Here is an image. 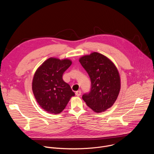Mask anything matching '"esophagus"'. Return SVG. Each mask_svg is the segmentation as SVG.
<instances>
[{
    "label": "esophagus",
    "mask_w": 154,
    "mask_h": 154,
    "mask_svg": "<svg viewBox=\"0 0 154 154\" xmlns=\"http://www.w3.org/2000/svg\"><path fill=\"white\" fill-rule=\"evenodd\" d=\"M75 95L77 96H80V95H81V91H76L75 92Z\"/></svg>",
    "instance_id": "1"
}]
</instances>
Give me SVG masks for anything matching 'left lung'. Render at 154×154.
Masks as SVG:
<instances>
[{
	"instance_id": "8db88e82",
	"label": "left lung",
	"mask_w": 154,
	"mask_h": 154,
	"mask_svg": "<svg viewBox=\"0 0 154 154\" xmlns=\"http://www.w3.org/2000/svg\"><path fill=\"white\" fill-rule=\"evenodd\" d=\"M79 62L88 74L91 91L83 100L96 113L103 112L115 102L121 89V79L115 64L98 52L82 57Z\"/></svg>"
}]
</instances>
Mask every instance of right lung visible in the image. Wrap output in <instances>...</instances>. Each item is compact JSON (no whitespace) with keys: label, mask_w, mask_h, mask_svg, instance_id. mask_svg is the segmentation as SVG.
Instances as JSON below:
<instances>
[{"label":"right lung","mask_w":154,"mask_h":154,"mask_svg":"<svg viewBox=\"0 0 154 154\" xmlns=\"http://www.w3.org/2000/svg\"><path fill=\"white\" fill-rule=\"evenodd\" d=\"M72 64L69 59L49 58L36 71L32 81L34 96L44 110L52 114L61 113L75 94L63 74Z\"/></svg>","instance_id":"right-lung-1"}]
</instances>
